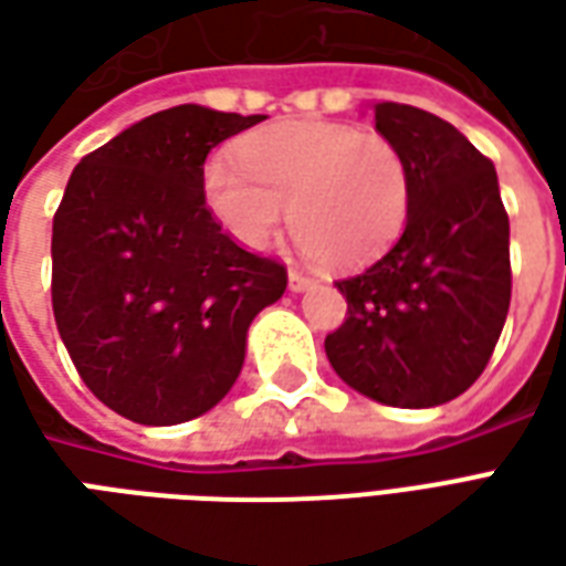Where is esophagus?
Returning a JSON list of instances; mask_svg holds the SVG:
<instances>
[{
	"instance_id": "1",
	"label": "esophagus",
	"mask_w": 566,
	"mask_h": 566,
	"mask_svg": "<svg viewBox=\"0 0 566 566\" xmlns=\"http://www.w3.org/2000/svg\"><path fill=\"white\" fill-rule=\"evenodd\" d=\"M308 284H312V275H308V272L296 270V266L287 272V287H291V291H303Z\"/></svg>"
}]
</instances>
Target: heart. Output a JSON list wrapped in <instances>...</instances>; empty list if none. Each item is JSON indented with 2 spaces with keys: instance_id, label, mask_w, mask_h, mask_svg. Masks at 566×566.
<instances>
[{
  "instance_id": "obj_1",
  "label": "heart",
  "mask_w": 566,
  "mask_h": 566,
  "mask_svg": "<svg viewBox=\"0 0 566 566\" xmlns=\"http://www.w3.org/2000/svg\"><path fill=\"white\" fill-rule=\"evenodd\" d=\"M242 160L211 157L206 197L248 248H263L291 209L296 245L336 270L381 258L412 209L406 154L379 133L331 120H291L242 142Z\"/></svg>"
}]
</instances>
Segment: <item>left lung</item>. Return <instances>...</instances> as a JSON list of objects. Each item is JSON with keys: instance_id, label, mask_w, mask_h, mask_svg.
Segmentation results:
<instances>
[{"instance_id": "obj_1", "label": "left lung", "mask_w": 566, "mask_h": 566, "mask_svg": "<svg viewBox=\"0 0 566 566\" xmlns=\"http://www.w3.org/2000/svg\"><path fill=\"white\" fill-rule=\"evenodd\" d=\"M376 129L409 160L412 209L385 258L336 282L348 312L324 352L355 391L427 409L467 391L494 355L512 296L510 214L494 163L449 120L379 103Z\"/></svg>"}]
</instances>
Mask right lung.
Listing matches in <instances>:
<instances>
[{
    "label": "right lung",
    "instance_id": "obj_1",
    "mask_svg": "<svg viewBox=\"0 0 566 566\" xmlns=\"http://www.w3.org/2000/svg\"><path fill=\"white\" fill-rule=\"evenodd\" d=\"M175 105L91 150L69 178L51 235V303L84 385L117 416L181 424L221 403L245 333L287 287L206 206L214 145L260 124Z\"/></svg>",
    "mask_w": 566,
    "mask_h": 566
}]
</instances>
